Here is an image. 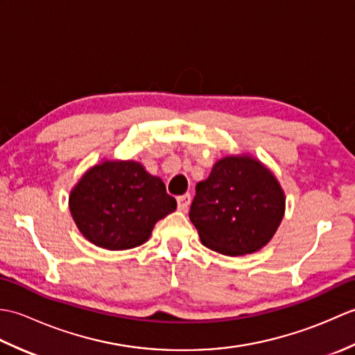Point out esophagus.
<instances>
[{
	"label": "esophagus",
	"mask_w": 355,
	"mask_h": 355,
	"mask_svg": "<svg viewBox=\"0 0 355 355\" xmlns=\"http://www.w3.org/2000/svg\"><path fill=\"white\" fill-rule=\"evenodd\" d=\"M191 200L192 197L189 193H184V195H180V197H177V202H178V209L180 210H186L187 207H189L191 205Z\"/></svg>",
	"instance_id": "esophagus-1"
}]
</instances>
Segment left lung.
Instances as JSON below:
<instances>
[{
  "instance_id": "obj_1",
  "label": "left lung",
  "mask_w": 355,
  "mask_h": 355,
  "mask_svg": "<svg viewBox=\"0 0 355 355\" xmlns=\"http://www.w3.org/2000/svg\"><path fill=\"white\" fill-rule=\"evenodd\" d=\"M285 214V192L275 173L250 154L218 160L197 184L189 218L201 243L227 256L261 250Z\"/></svg>"
}]
</instances>
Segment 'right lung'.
I'll use <instances>...</instances> for the list:
<instances>
[{"label": "right lung", "mask_w": 355, "mask_h": 355, "mask_svg": "<svg viewBox=\"0 0 355 355\" xmlns=\"http://www.w3.org/2000/svg\"><path fill=\"white\" fill-rule=\"evenodd\" d=\"M69 207L89 243L128 250L145 244L157 221L177 209V201L141 163L103 158L71 187Z\"/></svg>", "instance_id": "1"}]
</instances>
